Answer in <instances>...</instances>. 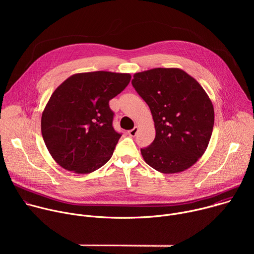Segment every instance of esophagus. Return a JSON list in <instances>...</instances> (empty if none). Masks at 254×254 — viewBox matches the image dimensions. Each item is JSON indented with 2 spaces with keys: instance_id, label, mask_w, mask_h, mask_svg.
<instances>
[{
  "instance_id": "obj_1",
  "label": "esophagus",
  "mask_w": 254,
  "mask_h": 254,
  "mask_svg": "<svg viewBox=\"0 0 254 254\" xmlns=\"http://www.w3.org/2000/svg\"><path fill=\"white\" fill-rule=\"evenodd\" d=\"M137 130H138V127H134L132 129H129L127 132L130 136H134L136 133H137Z\"/></svg>"
}]
</instances>
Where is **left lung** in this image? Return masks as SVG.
<instances>
[{
	"label": "left lung",
	"mask_w": 254,
	"mask_h": 254,
	"mask_svg": "<svg viewBox=\"0 0 254 254\" xmlns=\"http://www.w3.org/2000/svg\"><path fill=\"white\" fill-rule=\"evenodd\" d=\"M131 83L149 105L156 128L151 146L140 149L144 162L164 174L192 167L205 153L214 126L206 91L180 68L137 72Z\"/></svg>",
	"instance_id": "8db88e82"
}]
</instances>
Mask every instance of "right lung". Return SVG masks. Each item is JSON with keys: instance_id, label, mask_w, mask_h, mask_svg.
<instances>
[{"instance_id": "add662e5", "label": "right lung", "mask_w": 254, "mask_h": 254, "mask_svg": "<svg viewBox=\"0 0 254 254\" xmlns=\"http://www.w3.org/2000/svg\"><path fill=\"white\" fill-rule=\"evenodd\" d=\"M129 73H76L52 93L41 118V131L54 161L67 171L89 174L114 154L122 136L113 127L111 99L130 81Z\"/></svg>"}]
</instances>
